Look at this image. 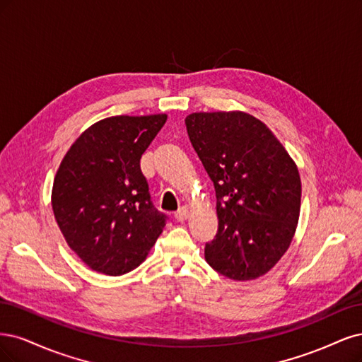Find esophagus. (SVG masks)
Returning a JSON list of instances; mask_svg holds the SVG:
<instances>
[{
    "label": "esophagus",
    "mask_w": 362,
    "mask_h": 362,
    "mask_svg": "<svg viewBox=\"0 0 362 362\" xmlns=\"http://www.w3.org/2000/svg\"><path fill=\"white\" fill-rule=\"evenodd\" d=\"M188 215H189L188 207H182V209H179L176 214H174V218H176L177 221H180V223H183V221L188 218Z\"/></svg>",
    "instance_id": "obj_1"
}]
</instances>
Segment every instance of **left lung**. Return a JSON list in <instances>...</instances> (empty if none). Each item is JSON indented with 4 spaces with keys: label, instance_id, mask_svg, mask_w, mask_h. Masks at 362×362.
I'll return each mask as SVG.
<instances>
[{
    "label": "left lung",
    "instance_id": "left-lung-1",
    "mask_svg": "<svg viewBox=\"0 0 362 362\" xmlns=\"http://www.w3.org/2000/svg\"><path fill=\"white\" fill-rule=\"evenodd\" d=\"M185 123L216 192L218 233L206 243V262L235 281L267 274L298 227L302 188L295 160L248 112H192Z\"/></svg>",
    "mask_w": 362,
    "mask_h": 362
}]
</instances>
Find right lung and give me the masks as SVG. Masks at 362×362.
Instances as JSON below:
<instances>
[{
	"instance_id": "add662e5",
	"label": "right lung",
	"mask_w": 362,
	"mask_h": 362,
	"mask_svg": "<svg viewBox=\"0 0 362 362\" xmlns=\"http://www.w3.org/2000/svg\"><path fill=\"white\" fill-rule=\"evenodd\" d=\"M167 114L96 122L67 150L52 186V211L69 247L90 269L119 276L141 264L165 227L139 168Z\"/></svg>"
}]
</instances>
